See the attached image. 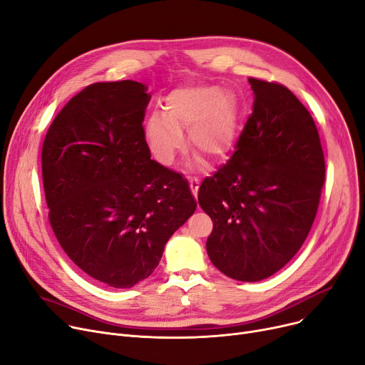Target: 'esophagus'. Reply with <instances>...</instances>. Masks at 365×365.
I'll return each mask as SVG.
<instances>
[{
  "label": "esophagus",
  "mask_w": 365,
  "mask_h": 365,
  "mask_svg": "<svg viewBox=\"0 0 365 365\" xmlns=\"http://www.w3.org/2000/svg\"><path fill=\"white\" fill-rule=\"evenodd\" d=\"M189 187H190V190H192L194 197L197 198V195H198V187H200L198 180H197V179H190V180H189Z\"/></svg>",
  "instance_id": "1"
}]
</instances>
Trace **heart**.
I'll return each instance as SVG.
<instances>
[{
  "mask_svg": "<svg viewBox=\"0 0 365 365\" xmlns=\"http://www.w3.org/2000/svg\"><path fill=\"white\" fill-rule=\"evenodd\" d=\"M182 130L201 155L217 160L232 149L238 130V106L232 94L217 86L173 90L164 113H153L143 127L145 143L158 164L170 167L185 149Z\"/></svg>",
  "mask_w": 365,
  "mask_h": 365,
  "instance_id": "heart-1",
  "label": "heart"
}]
</instances>
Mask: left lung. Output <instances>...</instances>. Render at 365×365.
Masks as SVG:
<instances>
[{"label":"left lung","mask_w":365,"mask_h":365,"mask_svg":"<svg viewBox=\"0 0 365 365\" xmlns=\"http://www.w3.org/2000/svg\"><path fill=\"white\" fill-rule=\"evenodd\" d=\"M255 93L237 150L204 179L198 202L213 220L207 255L226 277L256 282L289 263L315 220L325 178L317 125L281 84L248 78Z\"/></svg>","instance_id":"1"}]
</instances>
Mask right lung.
I'll use <instances>...</instances> for the list:
<instances>
[{"mask_svg":"<svg viewBox=\"0 0 365 365\" xmlns=\"http://www.w3.org/2000/svg\"><path fill=\"white\" fill-rule=\"evenodd\" d=\"M149 101L138 81L88 86L57 113L43 145L54 235L80 269L115 289L155 271L197 208L179 173L150 160L142 127Z\"/></svg>","mask_w":365,"mask_h":365,"instance_id":"add662e5","label":"right lung"}]
</instances>
